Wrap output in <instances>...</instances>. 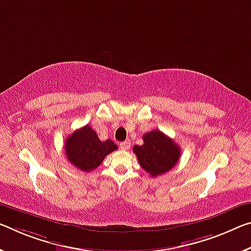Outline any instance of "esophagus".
<instances>
[{
	"instance_id": "obj_1",
	"label": "esophagus",
	"mask_w": 251,
	"mask_h": 251,
	"mask_svg": "<svg viewBox=\"0 0 251 251\" xmlns=\"http://www.w3.org/2000/svg\"><path fill=\"white\" fill-rule=\"evenodd\" d=\"M121 149L123 150V151H127L130 147V143L128 142V141H126V142H123V143H121Z\"/></svg>"
}]
</instances>
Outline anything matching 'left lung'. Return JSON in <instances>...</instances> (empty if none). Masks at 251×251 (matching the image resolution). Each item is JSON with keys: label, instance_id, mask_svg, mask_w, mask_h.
I'll use <instances>...</instances> for the list:
<instances>
[{"label": "left lung", "instance_id": "left-lung-1", "mask_svg": "<svg viewBox=\"0 0 251 251\" xmlns=\"http://www.w3.org/2000/svg\"><path fill=\"white\" fill-rule=\"evenodd\" d=\"M143 145H135L140 165L151 176H158L172 170L180 160L181 150L172 138L161 130H152L143 135Z\"/></svg>", "mask_w": 251, "mask_h": 251}]
</instances>
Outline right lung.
Instances as JSON below:
<instances>
[{
  "label": "right lung",
  "mask_w": 251,
  "mask_h": 251,
  "mask_svg": "<svg viewBox=\"0 0 251 251\" xmlns=\"http://www.w3.org/2000/svg\"><path fill=\"white\" fill-rule=\"evenodd\" d=\"M116 150L117 146L113 141L99 140L97 133L89 125L75 130L65 143L68 161L83 172H90L98 168L107 155Z\"/></svg>",
  "instance_id": "obj_1"
}]
</instances>
